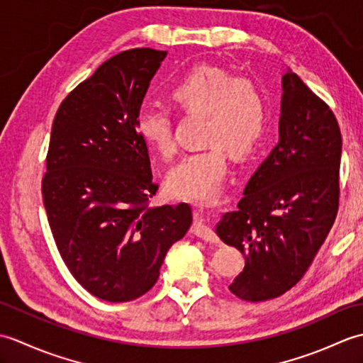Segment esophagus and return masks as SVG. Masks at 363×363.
<instances>
[{
    "label": "esophagus",
    "mask_w": 363,
    "mask_h": 363,
    "mask_svg": "<svg viewBox=\"0 0 363 363\" xmlns=\"http://www.w3.org/2000/svg\"><path fill=\"white\" fill-rule=\"evenodd\" d=\"M194 226H191V230H194V234L199 238H203L206 242H211V243H218V237L217 234L213 233V229L207 225L206 220H204V212L203 211H195L194 213Z\"/></svg>",
    "instance_id": "esophagus-1"
}]
</instances>
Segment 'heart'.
I'll use <instances>...</instances> for the list:
<instances>
[{"instance_id":"obj_1","label":"heart","mask_w":363,"mask_h":363,"mask_svg":"<svg viewBox=\"0 0 363 363\" xmlns=\"http://www.w3.org/2000/svg\"><path fill=\"white\" fill-rule=\"evenodd\" d=\"M177 109L203 113V150L184 154L169 169L167 186L176 198L215 203L221 196L228 173L226 152L248 157L264 138L269 111L262 90L251 81L237 79L220 67L201 64L179 76L169 89ZM137 130L160 156L176 152L174 123L169 109L143 106L137 113Z\"/></svg>"}]
</instances>
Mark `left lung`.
Masks as SVG:
<instances>
[{
  "instance_id": "left-lung-1",
  "label": "left lung",
  "mask_w": 363,
  "mask_h": 363,
  "mask_svg": "<svg viewBox=\"0 0 363 363\" xmlns=\"http://www.w3.org/2000/svg\"><path fill=\"white\" fill-rule=\"evenodd\" d=\"M282 90L279 143L246 184L238 209L215 228L243 254L245 268L229 290L250 303L296 285L338 212L342 134L335 115L291 70Z\"/></svg>"
}]
</instances>
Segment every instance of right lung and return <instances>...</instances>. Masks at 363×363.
Wrapping results in <instances>:
<instances>
[{"label": "right lung", "mask_w": 363, "mask_h": 363, "mask_svg": "<svg viewBox=\"0 0 363 363\" xmlns=\"http://www.w3.org/2000/svg\"><path fill=\"white\" fill-rule=\"evenodd\" d=\"M165 56L134 48L107 59L52 121L42 195L54 242L74 279L109 303L145 295L191 225L186 203L148 206L159 186L137 113Z\"/></svg>", "instance_id": "right-lung-1"}]
</instances>
